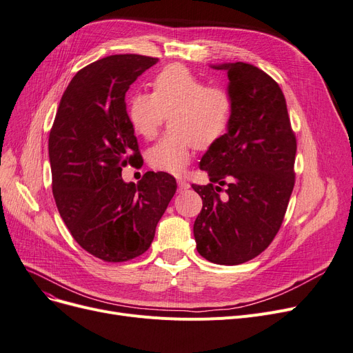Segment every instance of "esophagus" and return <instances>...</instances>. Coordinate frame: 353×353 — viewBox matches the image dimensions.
Returning <instances> with one entry per match:
<instances>
[{"label":"esophagus","mask_w":353,"mask_h":353,"mask_svg":"<svg viewBox=\"0 0 353 353\" xmlns=\"http://www.w3.org/2000/svg\"><path fill=\"white\" fill-rule=\"evenodd\" d=\"M177 185H179V190L180 192H185V190H188L190 188L189 183L186 180H181V179L177 180Z\"/></svg>","instance_id":"esophagus-1"}]
</instances>
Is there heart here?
<instances>
[{
  "mask_svg": "<svg viewBox=\"0 0 353 353\" xmlns=\"http://www.w3.org/2000/svg\"><path fill=\"white\" fill-rule=\"evenodd\" d=\"M234 98L222 86H206L190 69L170 65L152 79V94L135 92L127 106L132 130L150 140L170 115V131L148 150V164L179 176L186 170L194 147L218 144L231 125Z\"/></svg>",
  "mask_w": 353,
  "mask_h": 353,
  "instance_id": "1",
  "label": "heart"
}]
</instances>
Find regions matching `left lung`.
<instances>
[{
  "instance_id": "1",
  "label": "left lung",
  "mask_w": 353,
  "mask_h": 353,
  "mask_svg": "<svg viewBox=\"0 0 353 353\" xmlns=\"http://www.w3.org/2000/svg\"><path fill=\"white\" fill-rule=\"evenodd\" d=\"M228 73L231 125L201 160L210 183L193 225L197 252L221 265L247 263L268 248L294 188L297 141L279 83L254 65H213ZM226 185L223 196L221 186Z\"/></svg>"
}]
</instances>
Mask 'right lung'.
I'll list each match as a JSON object with an SVG mask.
<instances>
[{"label": "right lung", "mask_w": 353, "mask_h": 353, "mask_svg": "<svg viewBox=\"0 0 353 353\" xmlns=\"http://www.w3.org/2000/svg\"><path fill=\"white\" fill-rule=\"evenodd\" d=\"M157 62L114 54L85 66L68 85L50 130L57 210L73 239L106 263H124L150 248L177 189L163 172H147L137 185L121 176L122 167L140 159L125 94Z\"/></svg>", "instance_id": "obj_1"}]
</instances>
